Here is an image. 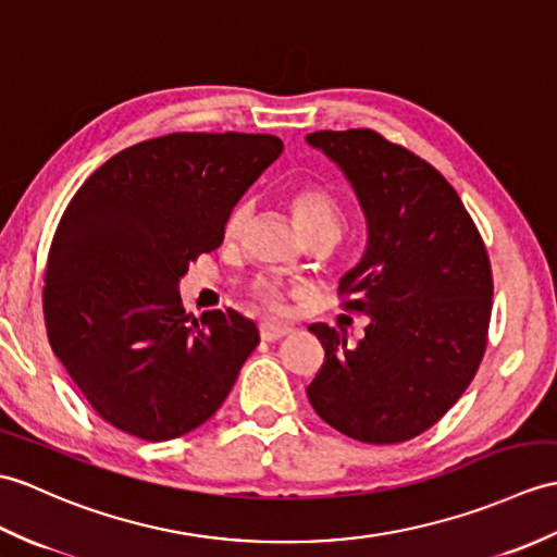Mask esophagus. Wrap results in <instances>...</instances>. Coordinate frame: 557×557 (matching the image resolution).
I'll return each mask as SVG.
<instances>
[{
    "label": "esophagus",
    "instance_id": "obj_1",
    "mask_svg": "<svg viewBox=\"0 0 557 557\" xmlns=\"http://www.w3.org/2000/svg\"><path fill=\"white\" fill-rule=\"evenodd\" d=\"M258 332H261V339L263 342H277L282 337H287L292 330L287 325H280V322H261V327H258Z\"/></svg>",
    "mask_w": 557,
    "mask_h": 557
}]
</instances>
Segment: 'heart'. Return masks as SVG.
<instances>
[{
    "label": "heart",
    "instance_id": "obj_1",
    "mask_svg": "<svg viewBox=\"0 0 557 557\" xmlns=\"http://www.w3.org/2000/svg\"><path fill=\"white\" fill-rule=\"evenodd\" d=\"M292 213L301 232L318 230V227H330L334 232H339V225H342V209L337 199L320 187H304L296 191L292 197ZM247 218H249V206L247 203L235 206L225 220V237L227 239L239 237ZM256 296L268 306L280 304V292L277 287H273V284H258Z\"/></svg>",
    "mask_w": 557,
    "mask_h": 557
}]
</instances>
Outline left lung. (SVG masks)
<instances>
[{"label":"left lung","instance_id":"left-lung-1","mask_svg":"<svg viewBox=\"0 0 557 557\" xmlns=\"http://www.w3.org/2000/svg\"><path fill=\"white\" fill-rule=\"evenodd\" d=\"M306 141L339 165L363 209L366 251L339 292L370 318L354 348L325 322L308 327L325 348L308 400L356 442H408L446 416L482 363L494 296L484 242L446 177L408 149L363 127Z\"/></svg>","mask_w":557,"mask_h":557}]
</instances>
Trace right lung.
I'll return each mask as SVG.
<instances>
[{
    "instance_id": "1",
    "label": "right lung",
    "mask_w": 557,
    "mask_h": 557,
    "mask_svg": "<svg viewBox=\"0 0 557 557\" xmlns=\"http://www.w3.org/2000/svg\"><path fill=\"white\" fill-rule=\"evenodd\" d=\"M284 145L173 133L115 153L75 191L45 275L49 344L121 432L168 442L209 420L258 344L237 310L185 313L180 280Z\"/></svg>"
}]
</instances>
